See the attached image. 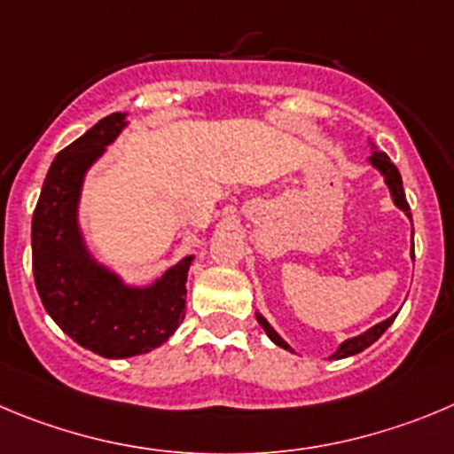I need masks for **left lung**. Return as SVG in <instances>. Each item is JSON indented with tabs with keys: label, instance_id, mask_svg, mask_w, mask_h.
<instances>
[{
	"label": "left lung",
	"instance_id": "1",
	"mask_svg": "<svg viewBox=\"0 0 454 454\" xmlns=\"http://www.w3.org/2000/svg\"><path fill=\"white\" fill-rule=\"evenodd\" d=\"M372 147H374V143H372ZM370 165H372V168L379 169L380 175H383L385 185H387V188H389V197H392L394 206L399 207V210H403V213L408 215L410 219H412V215H410L408 199H405V192H403V181H401V175H399V169H396V165H394L392 160H389V156L385 154V152H379V150L372 152ZM412 257H414V248H412ZM255 317H257V323L262 325V329H264V332H266V336H269L270 340L275 342V345L282 347V349L294 351L289 347V342H286L285 338L279 336V333L275 332L273 327H270L269 320H266V317L262 316L260 311H255ZM394 317H396V313H394V316H389L387 320H383V323H379V325H374V327H372V329H367V332H363L361 336L347 338V340L340 342V347H338V349L333 351L332 358H336V361H338V358H347V356L361 354L363 349H367V347H370L372 342H376L380 336H383L385 329H387L389 325L394 323Z\"/></svg>",
	"mask_w": 454,
	"mask_h": 454
}]
</instances>
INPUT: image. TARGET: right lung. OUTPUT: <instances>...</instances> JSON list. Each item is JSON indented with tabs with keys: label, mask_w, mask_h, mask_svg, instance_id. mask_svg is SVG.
Here are the masks:
<instances>
[{
	"label": "right lung",
	"mask_w": 454,
	"mask_h": 454,
	"mask_svg": "<svg viewBox=\"0 0 454 454\" xmlns=\"http://www.w3.org/2000/svg\"><path fill=\"white\" fill-rule=\"evenodd\" d=\"M127 127L109 114L55 156L31 226L33 278L46 313L80 347L129 358L163 345L185 317V282L194 255L147 286L127 285L89 251L78 222L84 176Z\"/></svg>",
	"instance_id": "add662e5"
}]
</instances>
